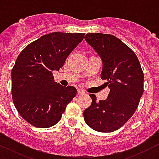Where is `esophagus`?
<instances>
[{"label": "esophagus", "mask_w": 159, "mask_h": 159, "mask_svg": "<svg viewBox=\"0 0 159 159\" xmlns=\"http://www.w3.org/2000/svg\"><path fill=\"white\" fill-rule=\"evenodd\" d=\"M77 93L79 95H82V94H84L85 93H84V91H83V89H77Z\"/></svg>", "instance_id": "esophagus-1"}]
</instances>
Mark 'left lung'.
I'll use <instances>...</instances> for the list:
<instances>
[{
    "mask_svg": "<svg viewBox=\"0 0 159 159\" xmlns=\"http://www.w3.org/2000/svg\"><path fill=\"white\" fill-rule=\"evenodd\" d=\"M85 39L103 61L101 78L109 92L106 100L92 98L83 112L89 126L99 132H112L129 120L138 107L144 88V75L139 60L130 48L116 36L87 34Z\"/></svg>",
    "mask_w": 159,
    "mask_h": 159,
    "instance_id": "1",
    "label": "left lung"
}]
</instances>
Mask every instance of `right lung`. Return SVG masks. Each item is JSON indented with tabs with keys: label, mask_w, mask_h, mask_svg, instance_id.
<instances>
[{
	"label": "right lung",
	"mask_w": 159,
	"mask_h": 159,
	"mask_svg": "<svg viewBox=\"0 0 159 159\" xmlns=\"http://www.w3.org/2000/svg\"><path fill=\"white\" fill-rule=\"evenodd\" d=\"M85 34L55 32L32 42L17 56L11 70V96L17 112L29 124L48 128L60 121L76 94L75 87L55 82L59 70Z\"/></svg>",
	"instance_id": "obj_1"
}]
</instances>
